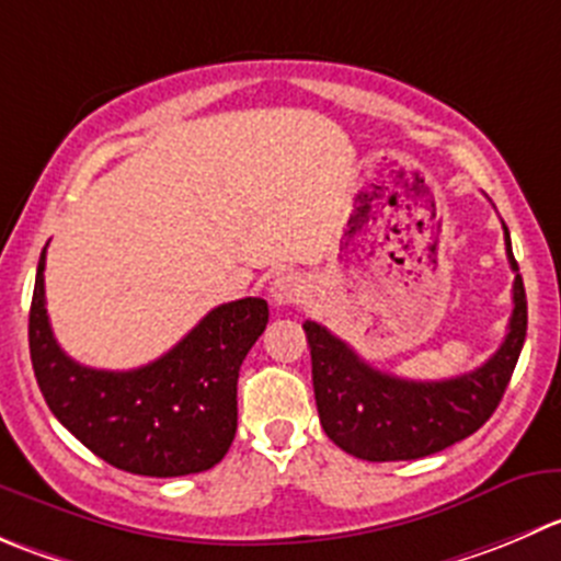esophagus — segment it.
<instances>
[{
    "mask_svg": "<svg viewBox=\"0 0 561 561\" xmlns=\"http://www.w3.org/2000/svg\"><path fill=\"white\" fill-rule=\"evenodd\" d=\"M307 282L298 274H285L276 276L271 282V298H274L276 307H296V304L307 301Z\"/></svg>",
    "mask_w": 561,
    "mask_h": 561,
    "instance_id": "obj_1",
    "label": "esophagus"
}]
</instances>
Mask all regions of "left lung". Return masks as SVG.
Wrapping results in <instances>:
<instances>
[{
    "instance_id": "8db88e82",
    "label": "left lung",
    "mask_w": 561,
    "mask_h": 561,
    "mask_svg": "<svg viewBox=\"0 0 561 561\" xmlns=\"http://www.w3.org/2000/svg\"><path fill=\"white\" fill-rule=\"evenodd\" d=\"M513 282L507 336L482 367L447 380H408L380 373L325 325L307 320L312 386L325 436L347 455L373 463L416 460L463 442L502 402L526 340V290L504 227Z\"/></svg>"
}]
</instances>
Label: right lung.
I'll use <instances>...</instances> for the list:
<instances>
[{"label": "right lung", "mask_w": 561, "mask_h": 561, "mask_svg": "<svg viewBox=\"0 0 561 561\" xmlns=\"http://www.w3.org/2000/svg\"><path fill=\"white\" fill-rule=\"evenodd\" d=\"M46 247L30 309V356L54 416L114 469L142 477L208 471L238 431V373L268 323L263 298L210 309L172 351L136 369H92L54 340L46 312Z\"/></svg>", "instance_id": "obj_1"}]
</instances>
